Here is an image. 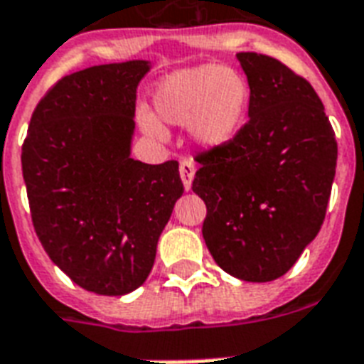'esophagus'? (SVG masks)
I'll return each mask as SVG.
<instances>
[{
	"instance_id": "1",
	"label": "esophagus",
	"mask_w": 364,
	"mask_h": 364,
	"mask_svg": "<svg viewBox=\"0 0 364 364\" xmlns=\"http://www.w3.org/2000/svg\"><path fill=\"white\" fill-rule=\"evenodd\" d=\"M195 173H196L195 161L183 160L181 166H179V175H181V181H183V187H185V191H191V187H193Z\"/></svg>"
}]
</instances>
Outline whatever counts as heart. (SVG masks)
Returning <instances> with one entry per match:
<instances>
[{"label": "heart", "instance_id": "heart-1", "mask_svg": "<svg viewBox=\"0 0 364 364\" xmlns=\"http://www.w3.org/2000/svg\"><path fill=\"white\" fill-rule=\"evenodd\" d=\"M249 106V86L241 75L220 65L183 69L161 80L154 92L156 114L169 125L189 127L200 148H220L239 133ZM139 125L148 136L166 139L154 114L139 109Z\"/></svg>", "mask_w": 364, "mask_h": 364}]
</instances>
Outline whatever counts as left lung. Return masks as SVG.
I'll list each match as a JSON object with an SVG mask.
<instances>
[{
    "label": "left lung",
    "mask_w": 364,
    "mask_h": 364,
    "mask_svg": "<svg viewBox=\"0 0 364 364\" xmlns=\"http://www.w3.org/2000/svg\"><path fill=\"white\" fill-rule=\"evenodd\" d=\"M249 80V121L200 154L193 191L206 204L203 237L216 264L243 282H272L318 235L338 142L305 79L278 59L237 53Z\"/></svg>",
    "instance_id": "1"
}]
</instances>
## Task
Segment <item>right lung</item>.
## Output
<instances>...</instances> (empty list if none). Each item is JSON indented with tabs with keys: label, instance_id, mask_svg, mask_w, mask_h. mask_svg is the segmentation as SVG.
Masks as SVG:
<instances>
[{
	"label": "right lung",
	"instance_id": "right-lung-1",
	"mask_svg": "<svg viewBox=\"0 0 364 364\" xmlns=\"http://www.w3.org/2000/svg\"><path fill=\"white\" fill-rule=\"evenodd\" d=\"M152 61L67 75L32 114L23 177L40 243L77 285L127 295L146 282L183 195L179 164L131 158L136 88Z\"/></svg>",
	"mask_w": 364,
	"mask_h": 364
}]
</instances>
